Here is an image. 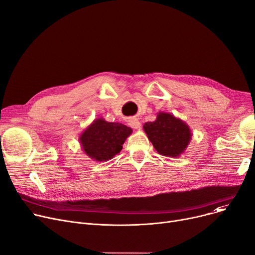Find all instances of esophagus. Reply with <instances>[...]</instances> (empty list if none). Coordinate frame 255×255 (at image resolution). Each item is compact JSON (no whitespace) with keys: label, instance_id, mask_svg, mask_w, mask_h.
<instances>
[{"label":"esophagus","instance_id":"1","mask_svg":"<svg viewBox=\"0 0 255 255\" xmlns=\"http://www.w3.org/2000/svg\"><path fill=\"white\" fill-rule=\"evenodd\" d=\"M129 125H130L132 128L138 129V128L140 127V122H139V121H138L137 119H135V118H131V119H129Z\"/></svg>","mask_w":255,"mask_h":255}]
</instances>
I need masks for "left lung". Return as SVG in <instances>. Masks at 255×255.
I'll use <instances>...</instances> for the list:
<instances>
[{"instance_id": "1", "label": "left lung", "mask_w": 255, "mask_h": 255, "mask_svg": "<svg viewBox=\"0 0 255 255\" xmlns=\"http://www.w3.org/2000/svg\"><path fill=\"white\" fill-rule=\"evenodd\" d=\"M143 130L160 155L172 158L181 156L186 151L192 137L187 123L171 114L162 112L157 114L154 122L144 123Z\"/></svg>"}]
</instances>
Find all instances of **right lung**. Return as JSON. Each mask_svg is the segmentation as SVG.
<instances>
[{
    "instance_id": "1",
    "label": "right lung",
    "mask_w": 255,
    "mask_h": 255,
    "mask_svg": "<svg viewBox=\"0 0 255 255\" xmlns=\"http://www.w3.org/2000/svg\"><path fill=\"white\" fill-rule=\"evenodd\" d=\"M131 133L132 129L126 125L106 122L103 118H99L83 131L79 142L86 155L94 161H109L123 149Z\"/></svg>"
}]
</instances>
